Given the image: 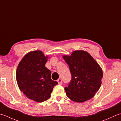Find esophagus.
Instances as JSON below:
<instances>
[{
	"label": "esophagus",
	"instance_id": "1",
	"mask_svg": "<svg viewBox=\"0 0 121 121\" xmlns=\"http://www.w3.org/2000/svg\"><path fill=\"white\" fill-rule=\"evenodd\" d=\"M57 82H58V84H59V85H62V80H61V79H59L57 80Z\"/></svg>",
	"mask_w": 121,
	"mask_h": 121
}]
</instances>
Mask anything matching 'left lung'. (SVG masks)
I'll return each mask as SVG.
<instances>
[{
  "label": "left lung",
  "mask_w": 121,
  "mask_h": 121,
  "mask_svg": "<svg viewBox=\"0 0 121 121\" xmlns=\"http://www.w3.org/2000/svg\"><path fill=\"white\" fill-rule=\"evenodd\" d=\"M63 58L70 68L72 79L65 88L70 100L82 103L92 99L101 86L102 70L98 62L87 52L73 51L70 56Z\"/></svg>",
  "instance_id": "obj_1"
}]
</instances>
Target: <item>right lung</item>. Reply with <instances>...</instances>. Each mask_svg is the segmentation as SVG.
<instances>
[{"label":"right lung","mask_w":121,"mask_h":121,"mask_svg":"<svg viewBox=\"0 0 121 121\" xmlns=\"http://www.w3.org/2000/svg\"><path fill=\"white\" fill-rule=\"evenodd\" d=\"M48 56L40 50L30 51L23 56L16 70V80L20 90L28 99L42 102L51 96L58 82L51 78V71L45 66Z\"/></svg>","instance_id":"right-lung-1"}]
</instances>
